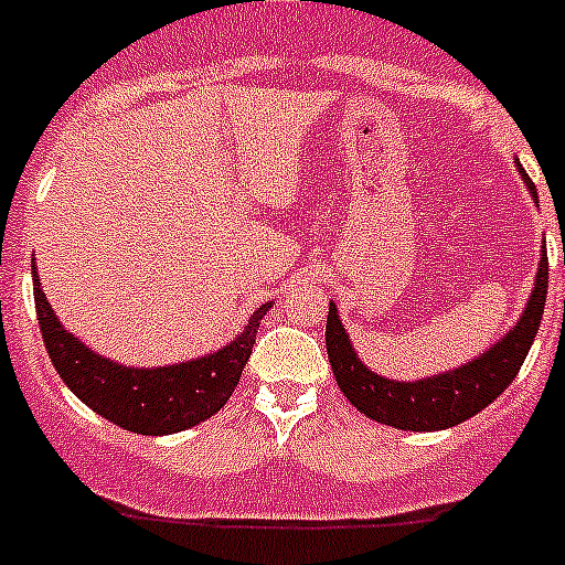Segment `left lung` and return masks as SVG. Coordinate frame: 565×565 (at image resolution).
Listing matches in <instances>:
<instances>
[{
    "label": "left lung",
    "mask_w": 565,
    "mask_h": 565,
    "mask_svg": "<svg viewBox=\"0 0 565 565\" xmlns=\"http://www.w3.org/2000/svg\"><path fill=\"white\" fill-rule=\"evenodd\" d=\"M524 175V172H521ZM526 189L532 200H537L535 186L524 175ZM546 284H550V262L546 250L541 253L535 287L519 323L484 354L455 371L437 373V376L418 379V382H395L373 373L362 365L354 345L348 340L345 329L340 323L334 303H329V320H326V351H329L331 371L337 384L345 393V398L367 418L379 420L384 426L404 431H435L449 429L482 413L490 402L510 387L515 373L521 371V362L530 354V345L537 334V326L544 318L546 307Z\"/></svg>",
    "instance_id": "left-lung-1"
}]
</instances>
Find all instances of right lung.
Here are the masks:
<instances>
[{
    "label": "right lung",
    "instance_id": "right-lung-1",
    "mask_svg": "<svg viewBox=\"0 0 565 565\" xmlns=\"http://www.w3.org/2000/svg\"><path fill=\"white\" fill-rule=\"evenodd\" d=\"M33 292L41 337L57 376L86 407L110 424L136 435H172L198 426L225 407L239 384L256 342L258 320L273 303H262L250 315L234 342L192 362L167 367H125L114 360L94 354L75 334H68L44 298L33 258Z\"/></svg>",
    "mask_w": 565,
    "mask_h": 565
}]
</instances>
